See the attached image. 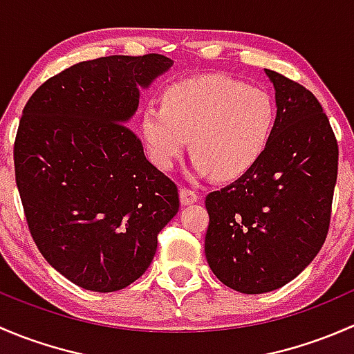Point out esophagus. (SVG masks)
<instances>
[{
  "mask_svg": "<svg viewBox=\"0 0 354 354\" xmlns=\"http://www.w3.org/2000/svg\"><path fill=\"white\" fill-rule=\"evenodd\" d=\"M180 200L183 205H190V203H195L198 200V194L192 188H181L180 190Z\"/></svg>",
  "mask_w": 354,
  "mask_h": 354,
  "instance_id": "34e87169",
  "label": "esophagus"
}]
</instances>
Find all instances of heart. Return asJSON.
Here are the masks:
<instances>
[{
	"mask_svg": "<svg viewBox=\"0 0 354 354\" xmlns=\"http://www.w3.org/2000/svg\"><path fill=\"white\" fill-rule=\"evenodd\" d=\"M274 127L272 95L223 75L173 84L164 92L162 106L151 104L142 114V133L157 166H173L190 138L195 169L224 180L255 166Z\"/></svg>",
	"mask_w": 354,
	"mask_h": 354,
	"instance_id": "heart-1",
	"label": "heart"
}]
</instances>
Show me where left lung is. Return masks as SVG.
Returning <instances> with one entry per match:
<instances>
[{"mask_svg": "<svg viewBox=\"0 0 354 354\" xmlns=\"http://www.w3.org/2000/svg\"><path fill=\"white\" fill-rule=\"evenodd\" d=\"M266 73L277 104L269 145L240 180L205 197L207 262L245 295L279 289L315 259L337 180V140L320 102L298 82Z\"/></svg>", "mask_w": 354, "mask_h": 354, "instance_id": "left-lung-1", "label": "left lung"}]
</instances>
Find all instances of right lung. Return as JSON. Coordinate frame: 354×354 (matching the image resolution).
Returning a JSON list of instances; mask_svg holds the SVG:
<instances>
[{"instance_id":"right-lung-1","label":"right lung","mask_w":354,"mask_h":354,"mask_svg":"<svg viewBox=\"0 0 354 354\" xmlns=\"http://www.w3.org/2000/svg\"><path fill=\"white\" fill-rule=\"evenodd\" d=\"M162 55L104 56L46 80L25 104L15 181L39 252L77 286L113 292L151 266L180 210L178 187L144 154L128 121Z\"/></svg>"}]
</instances>
